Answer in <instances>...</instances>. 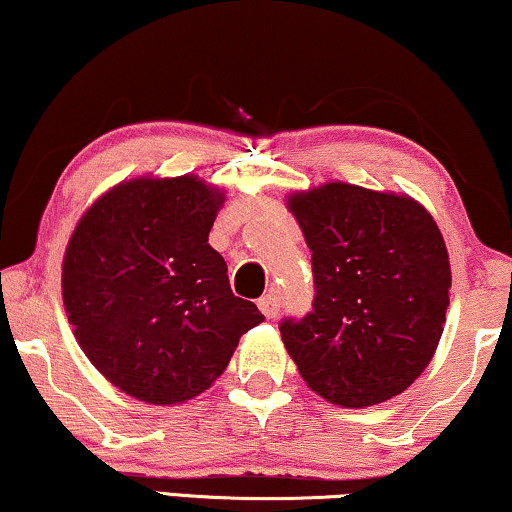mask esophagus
<instances>
[{"label":"esophagus","mask_w":512,"mask_h":512,"mask_svg":"<svg viewBox=\"0 0 512 512\" xmlns=\"http://www.w3.org/2000/svg\"><path fill=\"white\" fill-rule=\"evenodd\" d=\"M257 307H260V312L267 316V319H274V316H278V309H281V302H278V297L274 293H269L260 297Z\"/></svg>","instance_id":"34e87169"}]
</instances>
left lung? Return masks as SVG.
<instances>
[{"instance_id": "1", "label": "left lung", "mask_w": 512, "mask_h": 512, "mask_svg": "<svg viewBox=\"0 0 512 512\" xmlns=\"http://www.w3.org/2000/svg\"><path fill=\"white\" fill-rule=\"evenodd\" d=\"M312 250L314 302L283 345L323 399L364 409L409 387L442 338L451 267L439 226L409 196L331 181L288 196Z\"/></svg>"}]
</instances>
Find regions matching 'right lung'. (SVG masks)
<instances>
[{"instance_id": "right-lung-1", "label": "right lung", "mask_w": 512, "mask_h": 512, "mask_svg": "<svg viewBox=\"0 0 512 512\" xmlns=\"http://www.w3.org/2000/svg\"><path fill=\"white\" fill-rule=\"evenodd\" d=\"M224 191L196 174L137 177L84 212L63 257V304L103 378L146 404H181L215 383L264 321L231 293L208 243Z\"/></svg>"}]
</instances>
